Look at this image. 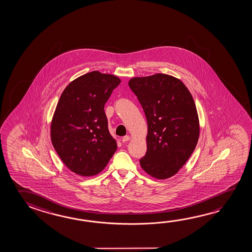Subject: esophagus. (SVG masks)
Returning a JSON list of instances; mask_svg holds the SVG:
<instances>
[{
  "mask_svg": "<svg viewBox=\"0 0 252 252\" xmlns=\"http://www.w3.org/2000/svg\"><path fill=\"white\" fill-rule=\"evenodd\" d=\"M131 140V137L129 136V135H126V136L123 137L121 140H122V142H126L128 140Z\"/></svg>",
  "mask_w": 252,
  "mask_h": 252,
  "instance_id": "esophagus-1",
  "label": "esophagus"
}]
</instances>
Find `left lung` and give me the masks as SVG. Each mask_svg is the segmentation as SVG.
Here are the masks:
<instances>
[{
  "mask_svg": "<svg viewBox=\"0 0 252 252\" xmlns=\"http://www.w3.org/2000/svg\"><path fill=\"white\" fill-rule=\"evenodd\" d=\"M128 85L148 121L147 153L140 167L159 180L171 178L198 143L200 127L193 97L183 82L169 74L133 77Z\"/></svg>",
  "mask_w": 252,
  "mask_h": 252,
  "instance_id": "obj_1",
  "label": "left lung"
}]
</instances>
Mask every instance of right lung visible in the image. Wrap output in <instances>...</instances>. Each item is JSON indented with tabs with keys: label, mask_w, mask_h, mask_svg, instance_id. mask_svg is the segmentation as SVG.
<instances>
[{
	"label": "right lung",
	"mask_w": 252,
	"mask_h": 252,
	"mask_svg": "<svg viewBox=\"0 0 252 252\" xmlns=\"http://www.w3.org/2000/svg\"><path fill=\"white\" fill-rule=\"evenodd\" d=\"M120 79L99 71L74 79L62 92L51 122V140L63 163L83 177L99 174L117 149L104 104Z\"/></svg>",
	"instance_id": "1"
}]
</instances>
